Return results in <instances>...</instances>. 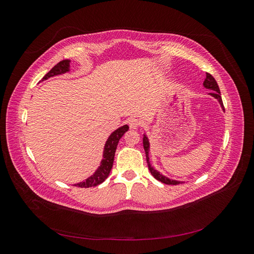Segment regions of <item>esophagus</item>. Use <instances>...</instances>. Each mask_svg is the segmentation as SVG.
<instances>
[{
    "mask_svg": "<svg viewBox=\"0 0 254 254\" xmlns=\"http://www.w3.org/2000/svg\"><path fill=\"white\" fill-rule=\"evenodd\" d=\"M128 124H129L130 128H132V129H136V128L141 127L142 123H141V121H140L139 119L131 118V119H129V120H128Z\"/></svg>",
    "mask_w": 254,
    "mask_h": 254,
    "instance_id": "obj_1",
    "label": "esophagus"
}]
</instances>
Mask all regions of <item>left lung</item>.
<instances>
[{"mask_svg": "<svg viewBox=\"0 0 254 254\" xmlns=\"http://www.w3.org/2000/svg\"><path fill=\"white\" fill-rule=\"evenodd\" d=\"M203 86L206 88V89H211L213 90L212 93H210V95H212L213 97H215L217 99V101L219 102L221 108L225 110V107H224V104H222V99H221V96H220V91H219V87L218 84L216 82V80L214 79L213 76L209 73H206V77L203 81ZM143 146H144V150H145V153H146V160H147V163H148V170L150 171L151 175L155 177V178L159 181H161L162 183H165V184H170V186H177V184L179 183H183V182H180V181H176V180H172L170 178H167V177L161 175L159 172H157L155 168L151 167L150 163H149V157H148V150H149V142H148V139L147 136H146L144 134V137H143Z\"/></svg>", "mask_w": 254, "mask_h": 254, "instance_id": "8db88e82", "label": "left lung"}]
</instances>
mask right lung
<instances>
[{
    "instance_id": "right-lung-1",
    "label": "right lung",
    "mask_w": 254,
    "mask_h": 254,
    "mask_svg": "<svg viewBox=\"0 0 254 254\" xmlns=\"http://www.w3.org/2000/svg\"><path fill=\"white\" fill-rule=\"evenodd\" d=\"M68 67H70V60L60 61V63H58L55 66H54L48 74H45L42 80L53 77V76H55V75L64 74L68 71ZM128 129H129V127L127 125H124L111 133V135L109 136V139L107 140L106 145H105L104 159L102 161V165L98 167V170L95 172V174L89 177L86 181L74 184L75 187H78V188L96 187V186H98V184L103 183L107 179V177L109 176L112 165H113L115 150H117L119 141L121 137L124 135V133L127 131Z\"/></svg>"
}]
</instances>
